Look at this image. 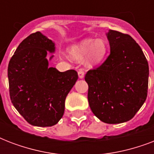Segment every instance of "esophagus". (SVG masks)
<instances>
[{
  "label": "esophagus",
  "mask_w": 154,
  "mask_h": 154,
  "mask_svg": "<svg viewBox=\"0 0 154 154\" xmlns=\"http://www.w3.org/2000/svg\"><path fill=\"white\" fill-rule=\"evenodd\" d=\"M77 72H78V77H79L80 79H82V78H83V77H84V76H85L84 70L79 69Z\"/></svg>",
  "instance_id": "obj_1"
}]
</instances>
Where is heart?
I'll list each match as a JSON object with an SVG mask.
<instances>
[{
	"instance_id": "obj_1",
	"label": "heart",
	"mask_w": 154,
	"mask_h": 154,
	"mask_svg": "<svg viewBox=\"0 0 154 154\" xmlns=\"http://www.w3.org/2000/svg\"><path fill=\"white\" fill-rule=\"evenodd\" d=\"M70 56L81 60L86 57V65L94 66L101 63L107 53V45L102 39L86 38L71 46Z\"/></svg>"
}]
</instances>
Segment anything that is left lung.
I'll use <instances>...</instances> for the list:
<instances>
[{"label":"left lung","mask_w":154,"mask_h":154,"mask_svg":"<svg viewBox=\"0 0 154 154\" xmlns=\"http://www.w3.org/2000/svg\"><path fill=\"white\" fill-rule=\"evenodd\" d=\"M110 54L101 66L89 70L88 101L101 122L119 124L132 119L146 101L149 65L138 44L129 35L109 30Z\"/></svg>","instance_id":"obj_1"}]
</instances>
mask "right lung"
I'll use <instances>...</instances> for the list:
<instances>
[{"mask_svg": "<svg viewBox=\"0 0 154 154\" xmlns=\"http://www.w3.org/2000/svg\"><path fill=\"white\" fill-rule=\"evenodd\" d=\"M48 52H55L54 42L37 32L22 41L8 63L11 101L34 126H53L60 121L65 98L78 79L75 70L49 67Z\"/></svg>", "mask_w": 154, "mask_h": 154, "instance_id": "obj_1", "label": "right lung"}]
</instances>
